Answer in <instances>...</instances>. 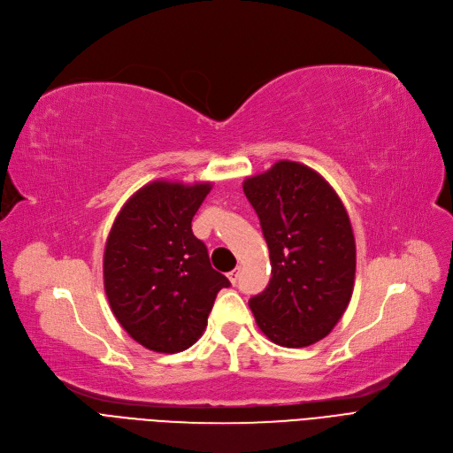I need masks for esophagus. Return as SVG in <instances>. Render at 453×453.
Returning <instances> with one entry per match:
<instances>
[{"instance_id": "34e87169", "label": "esophagus", "mask_w": 453, "mask_h": 453, "mask_svg": "<svg viewBox=\"0 0 453 453\" xmlns=\"http://www.w3.org/2000/svg\"><path fill=\"white\" fill-rule=\"evenodd\" d=\"M237 278H239V267H237V269H234V271H230V273H228V280H230V281H232V283H234V285H235V283H237Z\"/></svg>"}]
</instances>
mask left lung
Segmentation results:
<instances>
[{
	"label": "left lung",
	"mask_w": 453,
	"mask_h": 453,
	"mask_svg": "<svg viewBox=\"0 0 453 453\" xmlns=\"http://www.w3.org/2000/svg\"><path fill=\"white\" fill-rule=\"evenodd\" d=\"M271 254V281L249 305L256 324L283 348L326 338L349 305L357 247L351 221L333 186L312 168L278 161L247 177Z\"/></svg>",
	"instance_id": "obj_1"
}]
</instances>
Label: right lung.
<instances>
[{
	"label": "right lung",
	"mask_w": 453,
	"mask_h": 453,
	"mask_svg": "<svg viewBox=\"0 0 453 453\" xmlns=\"http://www.w3.org/2000/svg\"><path fill=\"white\" fill-rule=\"evenodd\" d=\"M210 190V182L153 180L127 199L105 242L110 307L124 331L155 353L194 345L218 292L230 287L192 232Z\"/></svg>",
	"instance_id": "right-lung-1"
}]
</instances>
